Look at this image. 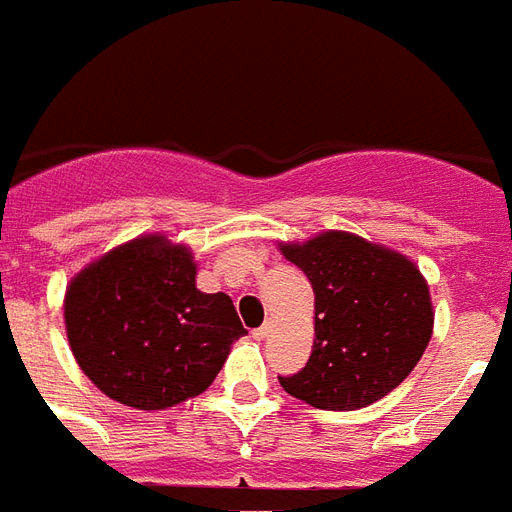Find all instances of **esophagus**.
<instances>
[{"instance_id": "1", "label": "esophagus", "mask_w": 512, "mask_h": 512, "mask_svg": "<svg viewBox=\"0 0 512 512\" xmlns=\"http://www.w3.org/2000/svg\"><path fill=\"white\" fill-rule=\"evenodd\" d=\"M252 335H255L257 341H265V338L271 335V322H265L263 327H257V330H252Z\"/></svg>"}]
</instances>
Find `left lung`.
I'll list each match as a JSON object with an SVG mask.
<instances>
[{
	"label": "left lung",
	"mask_w": 512,
	"mask_h": 512,
	"mask_svg": "<svg viewBox=\"0 0 512 512\" xmlns=\"http://www.w3.org/2000/svg\"><path fill=\"white\" fill-rule=\"evenodd\" d=\"M314 287V346L284 392L322 411H357L408 378L435 327L429 284L411 257L349 230L279 241Z\"/></svg>",
	"instance_id": "8db88e82"
}]
</instances>
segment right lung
Wrapping results in <instances>:
<instances>
[{
    "label": "right lung",
    "mask_w": 512,
    "mask_h": 512,
    "mask_svg": "<svg viewBox=\"0 0 512 512\" xmlns=\"http://www.w3.org/2000/svg\"><path fill=\"white\" fill-rule=\"evenodd\" d=\"M193 252L166 233L117 244L66 284L64 325L85 376L115 403L163 411L209 389L247 333L225 292L195 287Z\"/></svg>",
    "instance_id": "add662e5"
}]
</instances>
